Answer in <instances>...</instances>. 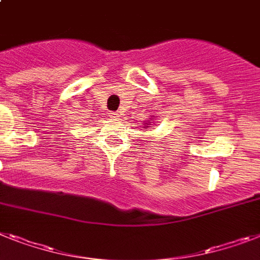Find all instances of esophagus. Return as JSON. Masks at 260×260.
I'll use <instances>...</instances> for the list:
<instances>
[{"label": "esophagus", "instance_id": "obj_1", "mask_svg": "<svg viewBox=\"0 0 260 260\" xmlns=\"http://www.w3.org/2000/svg\"><path fill=\"white\" fill-rule=\"evenodd\" d=\"M110 116L112 117V119H115V120H116V119H120L119 112H111V113H110Z\"/></svg>", "mask_w": 260, "mask_h": 260}]
</instances>
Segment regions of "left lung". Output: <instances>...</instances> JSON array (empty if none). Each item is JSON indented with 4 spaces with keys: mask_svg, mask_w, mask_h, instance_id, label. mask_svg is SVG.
Listing matches in <instances>:
<instances>
[{
    "mask_svg": "<svg viewBox=\"0 0 260 260\" xmlns=\"http://www.w3.org/2000/svg\"><path fill=\"white\" fill-rule=\"evenodd\" d=\"M150 121H153V120L150 119V120H148V123H144V128H147V126L149 125V123H150Z\"/></svg>",
    "mask_w": 260,
    "mask_h": 260,
    "instance_id": "obj_1",
    "label": "left lung"
}]
</instances>
